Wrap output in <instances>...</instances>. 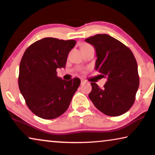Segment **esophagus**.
<instances>
[{
	"instance_id": "34e87169",
	"label": "esophagus",
	"mask_w": 155,
	"mask_h": 155,
	"mask_svg": "<svg viewBox=\"0 0 155 155\" xmlns=\"http://www.w3.org/2000/svg\"><path fill=\"white\" fill-rule=\"evenodd\" d=\"M86 82H87L86 80H81V84H83L84 83H86Z\"/></svg>"
}]
</instances>
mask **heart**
<instances>
[{
	"mask_svg": "<svg viewBox=\"0 0 155 155\" xmlns=\"http://www.w3.org/2000/svg\"><path fill=\"white\" fill-rule=\"evenodd\" d=\"M90 46V45H89V44H84V45L82 46V47H84V46Z\"/></svg>",
	"mask_w": 155,
	"mask_h": 155,
	"instance_id": "obj_1",
	"label": "heart"
}]
</instances>
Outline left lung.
Masks as SVG:
<instances>
[{
  "mask_svg": "<svg viewBox=\"0 0 155 155\" xmlns=\"http://www.w3.org/2000/svg\"><path fill=\"white\" fill-rule=\"evenodd\" d=\"M95 48V70L107 78L103 88L91 82L89 94L95 107L110 116L122 115L132 107L139 87L137 64L130 48L115 38L99 34L85 39Z\"/></svg>",
  "mask_w": 155,
  "mask_h": 155,
  "instance_id": "obj_1",
  "label": "left lung"
}]
</instances>
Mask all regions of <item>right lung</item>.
Masks as SVG:
<instances>
[{"mask_svg": "<svg viewBox=\"0 0 155 155\" xmlns=\"http://www.w3.org/2000/svg\"><path fill=\"white\" fill-rule=\"evenodd\" d=\"M75 40L46 37L25 51L20 64L18 84L29 109L44 119H54L65 112L80 86V80H62L57 68L65 67Z\"/></svg>", "mask_w": 155, "mask_h": 155, "instance_id": "add662e5", "label": "right lung"}]
</instances>
